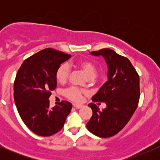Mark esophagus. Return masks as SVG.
Returning a JSON list of instances; mask_svg holds the SVG:
<instances>
[{
	"label": "esophagus",
	"mask_w": 160,
	"mask_h": 160,
	"mask_svg": "<svg viewBox=\"0 0 160 160\" xmlns=\"http://www.w3.org/2000/svg\"><path fill=\"white\" fill-rule=\"evenodd\" d=\"M73 105H74V107L75 108H77V109H80V108H81L82 107L81 104H74Z\"/></svg>",
	"instance_id": "esophagus-1"
}]
</instances>
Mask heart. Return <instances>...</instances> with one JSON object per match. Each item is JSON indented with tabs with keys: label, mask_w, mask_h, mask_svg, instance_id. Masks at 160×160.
<instances>
[{
	"label": "heart",
	"mask_w": 160,
	"mask_h": 160,
	"mask_svg": "<svg viewBox=\"0 0 160 160\" xmlns=\"http://www.w3.org/2000/svg\"><path fill=\"white\" fill-rule=\"evenodd\" d=\"M76 65L85 73L88 78L92 79L95 78L98 74V68L90 60L84 59L80 60L76 63ZM70 74V68L67 63H63L59 66L58 70L56 71V79L60 83H65L67 81ZM82 92L77 87H70L69 89H66L65 94L69 99L73 101H80L81 99Z\"/></svg>",
	"instance_id": "obj_1"
}]
</instances>
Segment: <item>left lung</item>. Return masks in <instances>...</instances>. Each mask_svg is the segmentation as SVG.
<instances>
[{"label": "left lung", "mask_w": 160, "mask_h": 160, "mask_svg": "<svg viewBox=\"0 0 160 160\" xmlns=\"http://www.w3.org/2000/svg\"><path fill=\"white\" fill-rule=\"evenodd\" d=\"M102 56L108 65V81L92 97L94 102H104L106 108L100 111L94 103L88 104L92 116L86 127L101 138H109L122 130L135 113L140 98L139 76L126 57L111 49L90 52Z\"/></svg>", "instance_id": "1"}]
</instances>
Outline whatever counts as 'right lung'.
<instances>
[{"label": "right lung", "mask_w": 160, "mask_h": 160, "mask_svg": "<svg viewBox=\"0 0 160 160\" xmlns=\"http://www.w3.org/2000/svg\"><path fill=\"white\" fill-rule=\"evenodd\" d=\"M71 57L52 48L43 49L25 59L14 82V100L28 128L40 136H50L62 129L72 108L67 101L49 108L51 91L57 86L56 71Z\"/></svg>", "instance_id": "right-lung-1"}]
</instances>
